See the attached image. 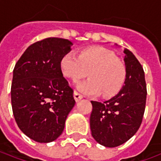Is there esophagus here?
I'll return each mask as SVG.
<instances>
[{
	"instance_id": "obj_1",
	"label": "esophagus",
	"mask_w": 161,
	"mask_h": 161,
	"mask_svg": "<svg viewBox=\"0 0 161 161\" xmlns=\"http://www.w3.org/2000/svg\"><path fill=\"white\" fill-rule=\"evenodd\" d=\"M83 97H83V95L80 94L78 91H74V98H75V100H76V101L77 102L80 101L81 99H82Z\"/></svg>"
}]
</instances>
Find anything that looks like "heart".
<instances>
[{
  "label": "heart",
  "instance_id": "obj_1",
  "mask_svg": "<svg viewBox=\"0 0 161 161\" xmlns=\"http://www.w3.org/2000/svg\"><path fill=\"white\" fill-rule=\"evenodd\" d=\"M63 74L74 81L87 75V80L77 84V89L89 95L100 93L103 97L115 96L122 87L126 78V68L119 58L100 46L82 50L78 57L67 53L60 60Z\"/></svg>",
  "mask_w": 161,
  "mask_h": 161
}]
</instances>
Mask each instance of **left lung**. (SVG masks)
Here are the masks:
<instances>
[{
  "mask_svg": "<svg viewBox=\"0 0 161 161\" xmlns=\"http://www.w3.org/2000/svg\"><path fill=\"white\" fill-rule=\"evenodd\" d=\"M124 53L126 79L122 89L108 101H91V135L99 144L107 147H118L135 135L145 112L144 70L129 50L125 49Z\"/></svg>",
  "mask_w": 161,
  "mask_h": 161,
  "instance_id": "left-lung-1",
  "label": "left lung"
}]
</instances>
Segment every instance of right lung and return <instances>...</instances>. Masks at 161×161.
I'll return each instance as SVG.
<instances>
[{
	"label": "right lung",
	"mask_w": 161,
	"mask_h": 161,
	"mask_svg": "<svg viewBox=\"0 0 161 161\" xmlns=\"http://www.w3.org/2000/svg\"><path fill=\"white\" fill-rule=\"evenodd\" d=\"M71 45L65 39L46 38L31 45L15 64L11 85L13 114L19 129L37 142L55 141L76 103L73 90L60 67Z\"/></svg>",
	"instance_id": "1"
}]
</instances>
